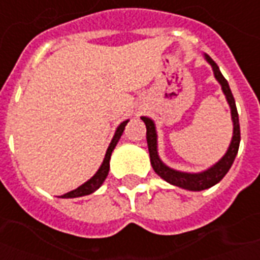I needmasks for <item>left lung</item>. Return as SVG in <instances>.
<instances>
[{
	"label": "left lung",
	"mask_w": 260,
	"mask_h": 260,
	"mask_svg": "<svg viewBox=\"0 0 260 260\" xmlns=\"http://www.w3.org/2000/svg\"><path fill=\"white\" fill-rule=\"evenodd\" d=\"M205 58L209 64L212 65L213 74L214 78L218 80V83L221 85V90L225 94V99L230 104L231 108V118H233V125H234V131H233V139L230 143L229 150L224 154L223 157L218 160L217 163L212 166L210 169L205 170L202 173H196V174H191V173H182V171H177L167 167L166 164L160 160L157 153V134H156V126L152 119L147 117H142V121L146 125V139H147V147H149V154H150V163L154 170V173L160 175L164 181H167L169 184L175 186H180L188 191H203L207 189L210 186L216 185L217 182L223 180V177L229 170L231 169V166L234 163V158L238 153V147H240L241 141V132H240V121H238V111L235 107V100L231 89H230L229 82L225 80L220 69H218L217 64L213 61L209 55H205Z\"/></svg>",
	"instance_id": "1"
}]
</instances>
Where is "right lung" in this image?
I'll return each instance as SVG.
<instances>
[{
    "label": "right lung",
    "mask_w": 260,
    "mask_h": 260,
    "mask_svg": "<svg viewBox=\"0 0 260 260\" xmlns=\"http://www.w3.org/2000/svg\"><path fill=\"white\" fill-rule=\"evenodd\" d=\"M128 124V119L124 121V122H121L119 126L115 131V135H114L113 141L110 143V146H108L107 152H106V157L103 160V164L100 166V169L97 170V173L93 177H91L90 180L86 181L85 184H82L79 188H76L74 191L68 192V193H65L61 198H79V196H85V195H90L93 192L99 189L102 184L104 182V180L107 178L108 175V170H110V157H111V153H113L114 147L117 146V143H118L119 138L122 135V132L125 129V125Z\"/></svg>",
    "instance_id": "add662e5"
}]
</instances>
